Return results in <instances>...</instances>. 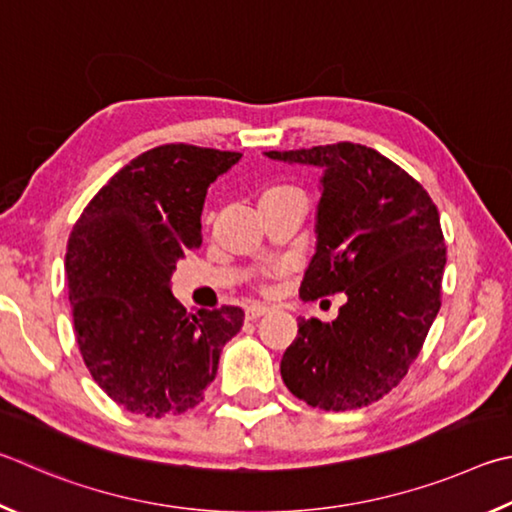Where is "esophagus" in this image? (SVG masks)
Wrapping results in <instances>:
<instances>
[{"mask_svg":"<svg viewBox=\"0 0 512 512\" xmlns=\"http://www.w3.org/2000/svg\"><path fill=\"white\" fill-rule=\"evenodd\" d=\"M265 312H270V308L267 306H263V303H251V306H247L245 308V317L249 319V321H254V319H261Z\"/></svg>","mask_w":512,"mask_h":512,"instance_id":"34e87169","label":"esophagus"}]
</instances>
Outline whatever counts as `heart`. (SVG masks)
<instances>
[{
  "instance_id": "heart-1",
  "label": "heart",
  "mask_w": 512,
  "mask_h": 512,
  "mask_svg": "<svg viewBox=\"0 0 512 512\" xmlns=\"http://www.w3.org/2000/svg\"><path fill=\"white\" fill-rule=\"evenodd\" d=\"M281 191H297V188H292V186H274V188H270V191H265V193H281Z\"/></svg>"
}]
</instances>
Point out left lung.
<instances>
[{
  "label": "left lung",
  "mask_w": 512,
  "mask_h": 512,
  "mask_svg": "<svg viewBox=\"0 0 512 512\" xmlns=\"http://www.w3.org/2000/svg\"><path fill=\"white\" fill-rule=\"evenodd\" d=\"M267 157L324 168L317 254L299 294H346L333 324L299 319L281 378L310 407L371 405L405 378L441 310L447 251L436 204L407 170L362 143Z\"/></svg>",
  "instance_id": "8db88e82"
}]
</instances>
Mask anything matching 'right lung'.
<instances>
[{"label":"right lung","mask_w":512,"mask_h":512,"mask_svg":"<svg viewBox=\"0 0 512 512\" xmlns=\"http://www.w3.org/2000/svg\"><path fill=\"white\" fill-rule=\"evenodd\" d=\"M240 152L166 143L123 166L80 213L67 242L76 342L94 382L146 418L204 400L238 306L186 312L170 294L175 265L202 245L206 188Z\"/></svg>","instance_id":"obj_1"}]
</instances>
